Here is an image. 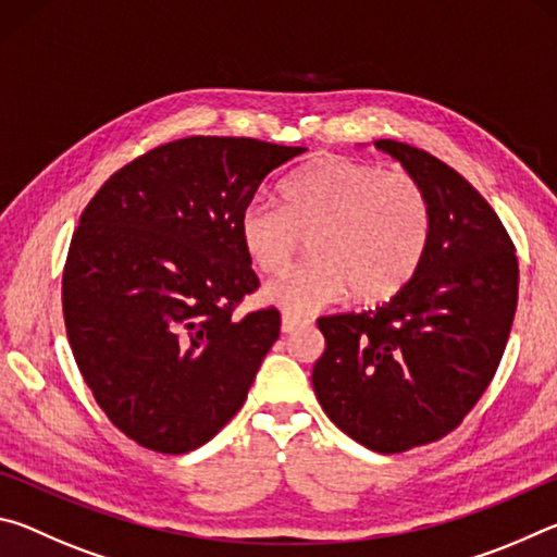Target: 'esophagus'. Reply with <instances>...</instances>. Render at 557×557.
Wrapping results in <instances>:
<instances>
[{"instance_id": "1", "label": "esophagus", "mask_w": 557, "mask_h": 557, "mask_svg": "<svg viewBox=\"0 0 557 557\" xmlns=\"http://www.w3.org/2000/svg\"><path fill=\"white\" fill-rule=\"evenodd\" d=\"M307 324H309V319H305V317L292 314V312H282V332H285V334L297 332V329L307 326Z\"/></svg>"}]
</instances>
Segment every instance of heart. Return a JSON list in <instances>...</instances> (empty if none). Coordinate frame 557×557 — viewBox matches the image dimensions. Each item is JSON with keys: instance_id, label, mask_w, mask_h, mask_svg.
Here are the masks:
<instances>
[{"instance_id": "b5f03b06", "label": "heart", "mask_w": 557, "mask_h": 557, "mask_svg": "<svg viewBox=\"0 0 557 557\" xmlns=\"http://www.w3.org/2000/svg\"><path fill=\"white\" fill-rule=\"evenodd\" d=\"M238 233L252 265L277 275L309 235L312 258L265 289L287 312L312 314L351 292L358 305L398 295L430 240V206L405 172L356 159H317L282 186V206L252 199Z\"/></svg>"}]
</instances>
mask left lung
Wrapping results in <instances>:
<instances>
[{"mask_svg":"<svg viewBox=\"0 0 557 557\" xmlns=\"http://www.w3.org/2000/svg\"><path fill=\"white\" fill-rule=\"evenodd\" d=\"M425 191L430 240L414 277L369 312L322 317L312 371L329 420L395 455L445 437L488 388L518 301L513 243L492 206L425 149L375 139Z\"/></svg>","mask_w":557,"mask_h":557,"instance_id":"8db88e82","label":"left lung"}]
</instances>
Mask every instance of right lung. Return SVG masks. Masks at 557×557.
<instances>
[{
  "label": "right lung",
  "instance_id": "right-lung-1",
  "mask_svg": "<svg viewBox=\"0 0 557 557\" xmlns=\"http://www.w3.org/2000/svg\"><path fill=\"white\" fill-rule=\"evenodd\" d=\"M305 147L184 137L112 174L81 213L63 268V319L92 398L129 440L162 455L209 442L280 336L238 221L265 176Z\"/></svg>",
  "mask_w": 557,
  "mask_h": 557
}]
</instances>
